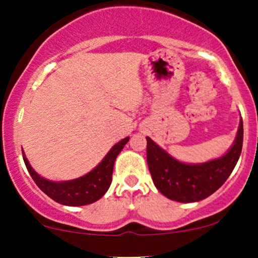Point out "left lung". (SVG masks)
<instances>
[{
	"label": "left lung",
	"instance_id": "obj_1",
	"mask_svg": "<svg viewBox=\"0 0 258 258\" xmlns=\"http://www.w3.org/2000/svg\"><path fill=\"white\" fill-rule=\"evenodd\" d=\"M147 138V163L154 185L168 199L195 203L210 197L234 170L243 141L242 118L234 143L224 156L205 163H183Z\"/></svg>",
	"mask_w": 258,
	"mask_h": 258
}]
</instances>
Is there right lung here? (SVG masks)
I'll use <instances>...</instances> for the list:
<instances>
[{"instance_id":"right-lung-1","label":"right lung","mask_w":258,"mask_h":258,"mask_svg":"<svg viewBox=\"0 0 258 258\" xmlns=\"http://www.w3.org/2000/svg\"><path fill=\"white\" fill-rule=\"evenodd\" d=\"M128 140L130 137H126L118 143H116L108 151L105 158L93 170L86 173L83 177L72 179V180L53 181L43 178L32 168L28 159L24 156L23 151H22V153H23V161L29 174L43 193H45L54 202L61 205L81 207V205L93 204L106 193L111 185V180H112L113 164H115L118 153L124 147V145L128 142Z\"/></svg>"}]
</instances>
